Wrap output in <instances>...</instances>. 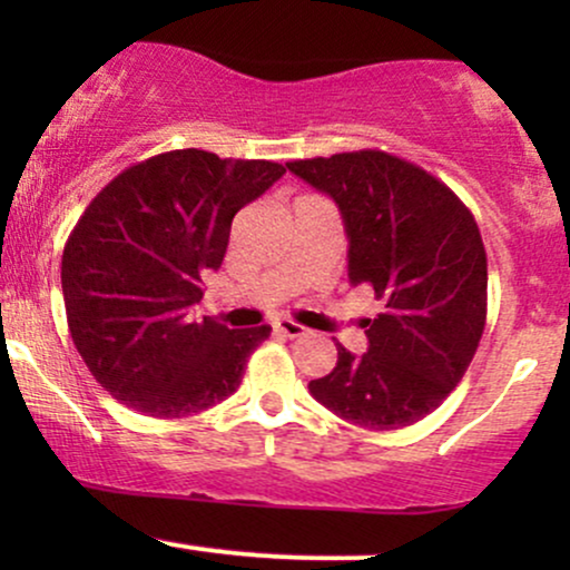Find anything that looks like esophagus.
<instances>
[{
	"mask_svg": "<svg viewBox=\"0 0 570 570\" xmlns=\"http://www.w3.org/2000/svg\"><path fill=\"white\" fill-rule=\"evenodd\" d=\"M273 326H276V332H281L284 337H303L307 332L303 324H294V322H289V318H278Z\"/></svg>",
	"mask_w": 570,
	"mask_h": 570,
	"instance_id": "1",
	"label": "esophagus"
}]
</instances>
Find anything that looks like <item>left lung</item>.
Segmentation results:
<instances>
[{
	"label": "left lung",
	"mask_w": 570,
	"mask_h": 570,
	"mask_svg": "<svg viewBox=\"0 0 570 570\" xmlns=\"http://www.w3.org/2000/svg\"><path fill=\"white\" fill-rule=\"evenodd\" d=\"M337 203L348 278L383 299L370 348L337 343V367L307 383L316 402L362 429L412 426L434 412L472 364L488 316L480 227L436 176L381 149L286 163Z\"/></svg>",
	"instance_id": "8db88e82"
}]
</instances>
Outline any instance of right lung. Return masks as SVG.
Instances as JSON below:
<instances>
[{"instance_id": "obj_1", "label": "right lung", "mask_w": 570, "mask_h": 570, "mask_svg": "<svg viewBox=\"0 0 570 570\" xmlns=\"http://www.w3.org/2000/svg\"><path fill=\"white\" fill-rule=\"evenodd\" d=\"M286 174L281 163L174 149L117 174L90 200L61 259L75 348L117 402L187 417L225 402L271 326L227 330L193 307L233 217Z\"/></svg>"}]
</instances>
